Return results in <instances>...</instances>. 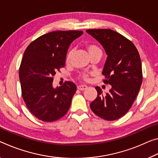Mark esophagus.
<instances>
[{
    "label": "esophagus",
    "mask_w": 158,
    "mask_h": 158,
    "mask_svg": "<svg viewBox=\"0 0 158 158\" xmlns=\"http://www.w3.org/2000/svg\"><path fill=\"white\" fill-rule=\"evenodd\" d=\"M87 89H88V86H85V85H81V86H77V89L79 90V91H84Z\"/></svg>",
    "instance_id": "1"
}]
</instances>
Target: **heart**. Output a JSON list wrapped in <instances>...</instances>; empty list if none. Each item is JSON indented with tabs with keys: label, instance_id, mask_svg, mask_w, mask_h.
<instances>
[{
	"label": "heart",
	"instance_id": "heart-1",
	"mask_svg": "<svg viewBox=\"0 0 158 158\" xmlns=\"http://www.w3.org/2000/svg\"><path fill=\"white\" fill-rule=\"evenodd\" d=\"M86 49H87V51H89V54H91L93 52L100 50L98 47H97L96 46H95V45H94V44L86 45ZM71 57H72V52H69V54L67 55V62H69L70 61V60H71ZM81 77H82V79L86 80H86H88V75L87 74H84L82 75Z\"/></svg>",
	"mask_w": 158,
	"mask_h": 158
}]
</instances>
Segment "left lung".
I'll list each match as a JSON object with an SVG mask.
<instances>
[{"label": "left lung", "instance_id": "1", "mask_svg": "<svg viewBox=\"0 0 158 158\" xmlns=\"http://www.w3.org/2000/svg\"><path fill=\"white\" fill-rule=\"evenodd\" d=\"M86 32L106 51L107 59L102 73L106 79L105 83L111 85L106 95L100 87H96L98 96L90 107L101 118L113 121L129 111L141 88V58L134 44L113 30L88 29Z\"/></svg>", "mask_w": 158, "mask_h": 158}]
</instances>
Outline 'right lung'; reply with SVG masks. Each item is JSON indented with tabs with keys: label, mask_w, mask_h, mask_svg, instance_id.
<instances>
[{
	"label": "right lung",
	"mask_w": 158,
	"mask_h": 158,
	"mask_svg": "<svg viewBox=\"0 0 158 158\" xmlns=\"http://www.w3.org/2000/svg\"><path fill=\"white\" fill-rule=\"evenodd\" d=\"M81 31H57L42 35L25 51L19 67L22 95L36 118L51 122L60 119L70 107L77 86L66 81L54 88L53 77L65 64L67 50Z\"/></svg>",
	"instance_id": "right-lung-1"
}]
</instances>
